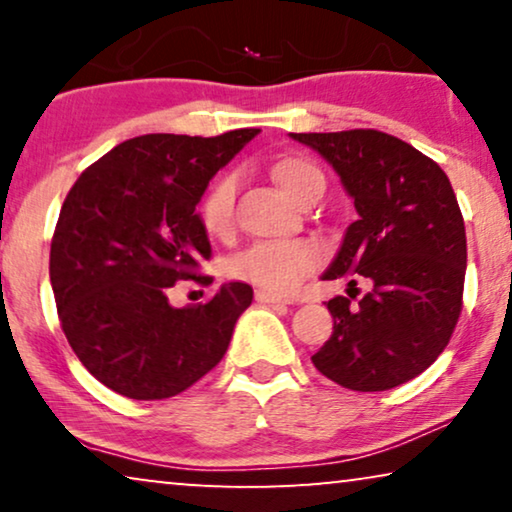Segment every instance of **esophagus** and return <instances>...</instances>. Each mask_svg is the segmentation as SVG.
<instances>
[{"mask_svg":"<svg viewBox=\"0 0 512 512\" xmlns=\"http://www.w3.org/2000/svg\"><path fill=\"white\" fill-rule=\"evenodd\" d=\"M256 300H258V303H284L282 296H277V293H270L265 289L256 291Z\"/></svg>","mask_w":512,"mask_h":512,"instance_id":"1","label":"esophagus"}]
</instances>
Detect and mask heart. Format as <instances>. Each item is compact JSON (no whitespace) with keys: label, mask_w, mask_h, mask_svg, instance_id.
<instances>
[{"label":"heart","mask_w":512,"mask_h":512,"mask_svg":"<svg viewBox=\"0 0 512 512\" xmlns=\"http://www.w3.org/2000/svg\"><path fill=\"white\" fill-rule=\"evenodd\" d=\"M272 177L291 200H300L314 186H324V174L305 158H282ZM237 181L223 174L200 200V221L207 233L226 235L233 226ZM321 249L307 240H263L240 251L230 263L233 275L270 293H289L317 268Z\"/></svg>","instance_id":"obj_1"}]
</instances>
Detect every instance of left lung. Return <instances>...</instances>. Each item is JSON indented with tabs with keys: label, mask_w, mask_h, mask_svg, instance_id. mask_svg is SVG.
<instances>
[{
	"label": "left lung",
	"mask_w": 512,
	"mask_h": 512,
	"mask_svg": "<svg viewBox=\"0 0 512 512\" xmlns=\"http://www.w3.org/2000/svg\"><path fill=\"white\" fill-rule=\"evenodd\" d=\"M291 137L333 165L359 214L324 279L370 282L356 303L352 293L328 300L333 333L312 363L345 389H394L438 359L459 321L466 230L457 195L438 163L387 132Z\"/></svg>",
	"instance_id": "8db88e82"
}]
</instances>
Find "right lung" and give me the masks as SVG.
<instances>
[{"label": "right lung", "instance_id": "obj_1", "mask_svg": "<svg viewBox=\"0 0 512 512\" xmlns=\"http://www.w3.org/2000/svg\"><path fill=\"white\" fill-rule=\"evenodd\" d=\"M258 132L142 135L81 172L51 242V286L69 345L88 373L135 401L177 396L223 359L249 284H223L200 305L172 307L177 282L209 261L195 212L209 179Z\"/></svg>", "mask_w": 512, "mask_h": 512}]
</instances>
